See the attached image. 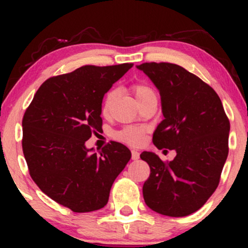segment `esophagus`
Instances as JSON below:
<instances>
[{"instance_id": "esophagus-1", "label": "esophagus", "mask_w": 248, "mask_h": 248, "mask_svg": "<svg viewBox=\"0 0 248 248\" xmlns=\"http://www.w3.org/2000/svg\"><path fill=\"white\" fill-rule=\"evenodd\" d=\"M140 158V154H139V152H136V150H132V160L136 161Z\"/></svg>"}]
</instances>
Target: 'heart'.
I'll return each instance as SVG.
<instances>
[{"label":"heart","mask_w":248,"mask_h":248,"mask_svg":"<svg viewBox=\"0 0 248 248\" xmlns=\"http://www.w3.org/2000/svg\"><path fill=\"white\" fill-rule=\"evenodd\" d=\"M130 91L134 93V95L136 96V99H138V101L140 102V104L146 101L147 99L152 98V96H156L155 91H154L149 85L146 84V82H134V84L130 85ZM116 96H118V93H116L114 88L107 91L106 94L102 98L100 106L102 115L108 116L110 114V110H112V106L113 104H114ZM143 134L144 129L142 127L126 126L119 130V132H116L114 136L116 140L124 142V143L128 144H132V146H138V144H140L142 140H143Z\"/></svg>","instance_id":"1"}]
</instances>
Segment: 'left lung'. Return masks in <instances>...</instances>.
<instances>
[{"mask_svg": "<svg viewBox=\"0 0 248 248\" xmlns=\"http://www.w3.org/2000/svg\"><path fill=\"white\" fill-rule=\"evenodd\" d=\"M138 69L161 94L164 120L153 143L177 154L170 162L154 153L141 154L150 168L142 189L144 202L161 215L189 216L206 203L220 181L229 154V118L216 91L179 65L143 62Z\"/></svg>", "mask_w": 248, "mask_h": 248, "instance_id": "8db88e82", "label": "left lung"}]
</instances>
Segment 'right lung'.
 <instances>
[{"instance_id":"right-lung-1","label":"right lung","mask_w":248,"mask_h":248,"mask_svg":"<svg viewBox=\"0 0 248 248\" xmlns=\"http://www.w3.org/2000/svg\"><path fill=\"white\" fill-rule=\"evenodd\" d=\"M132 62L85 65L51 77L25 110L22 148L33 182L51 199L73 212H91L107 204L110 187L132 154L110 142L92 153L85 142L102 130L101 101Z\"/></svg>"}]
</instances>
